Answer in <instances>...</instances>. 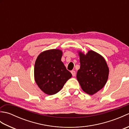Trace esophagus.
<instances>
[{"instance_id": "obj_1", "label": "esophagus", "mask_w": 129, "mask_h": 129, "mask_svg": "<svg viewBox=\"0 0 129 129\" xmlns=\"http://www.w3.org/2000/svg\"><path fill=\"white\" fill-rule=\"evenodd\" d=\"M71 73H72V75H73V76H75V75H76V72H75V71H74V70H73V71H72V72H71Z\"/></svg>"}]
</instances>
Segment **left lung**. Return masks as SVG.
I'll return each mask as SVG.
<instances>
[{
    "instance_id": "1",
    "label": "left lung",
    "mask_w": 129,
    "mask_h": 129,
    "mask_svg": "<svg viewBox=\"0 0 129 129\" xmlns=\"http://www.w3.org/2000/svg\"><path fill=\"white\" fill-rule=\"evenodd\" d=\"M80 68L76 78L82 90L90 95L103 89L108 79L109 69L106 60L100 54L89 50L85 54L78 51Z\"/></svg>"
}]
</instances>
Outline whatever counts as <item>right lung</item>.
Wrapping results in <instances>:
<instances>
[{"label": "right lung", "mask_w": 129, "mask_h": 129, "mask_svg": "<svg viewBox=\"0 0 129 129\" xmlns=\"http://www.w3.org/2000/svg\"><path fill=\"white\" fill-rule=\"evenodd\" d=\"M62 51L50 49L38 56L34 66V79L38 87L45 94H56L72 74L61 61Z\"/></svg>", "instance_id": "right-lung-1"}]
</instances>
